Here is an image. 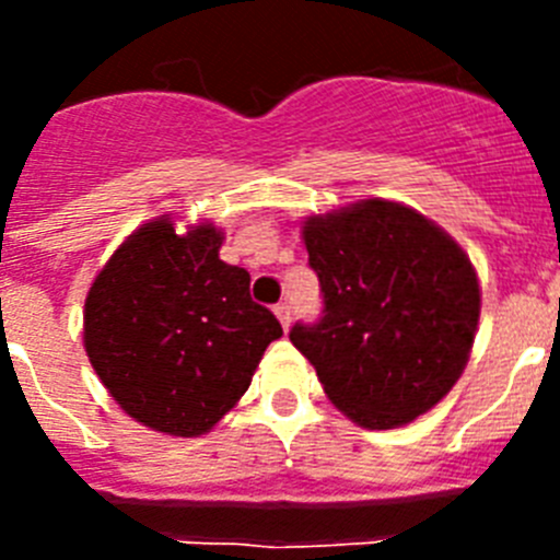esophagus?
I'll list each match as a JSON object with an SVG mask.
<instances>
[{"label":"esophagus","instance_id":"34e87169","mask_svg":"<svg viewBox=\"0 0 560 560\" xmlns=\"http://www.w3.org/2000/svg\"><path fill=\"white\" fill-rule=\"evenodd\" d=\"M275 314H277V319H280V325H283V328L289 330V325H291V305L289 303H277L275 305Z\"/></svg>","mask_w":560,"mask_h":560}]
</instances>
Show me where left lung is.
<instances>
[{
	"mask_svg": "<svg viewBox=\"0 0 560 560\" xmlns=\"http://www.w3.org/2000/svg\"><path fill=\"white\" fill-rule=\"evenodd\" d=\"M303 237L323 316L289 339L328 398L364 429L429 412L471 355L479 280L468 255L427 215L384 199L311 215Z\"/></svg>",
	"mask_w": 560,
	"mask_h": 560,
	"instance_id": "1",
	"label": "left lung"
}]
</instances>
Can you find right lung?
Segmentation results:
<instances>
[{"instance_id": "right-lung-1", "label": "right lung", "mask_w": 560, "mask_h": 560, "mask_svg": "<svg viewBox=\"0 0 560 560\" xmlns=\"http://www.w3.org/2000/svg\"><path fill=\"white\" fill-rule=\"evenodd\" d=\"M212 224H142L86 294L83 348L112 398L153 432L199 438L249 389L283 328L249 296V271L219 257Z\"/></svg>"}]
</instances>
